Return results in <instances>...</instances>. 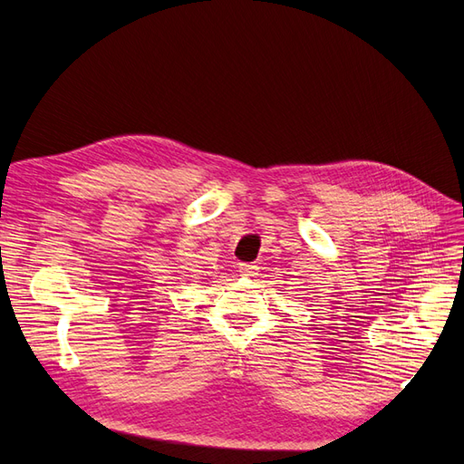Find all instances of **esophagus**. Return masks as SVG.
I'll list each match as a JSON object with an SVG mask.
<instances>
[{"label":"esophagus","instance_id":"1","mask_svg":"<svg viewBox=\"0 0 464 464\" xmlns=\"http://www.w3.org/2000/svg\"><path fill=\"white\" fill-rule=\"evenodd\" d=\"M259 271V266L254 263H240V273L244 276H256Z\"/></svg>","mask_w":464,"mask_h":464}]
</instances>
